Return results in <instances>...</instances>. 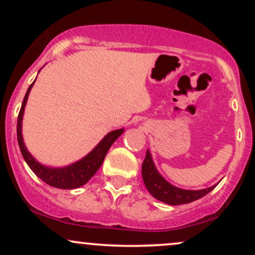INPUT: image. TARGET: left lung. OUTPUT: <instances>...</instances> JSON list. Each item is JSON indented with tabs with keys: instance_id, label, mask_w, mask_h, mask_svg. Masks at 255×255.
I'll list each match as a JSON object with an SVG mask.
<instances>
[{
	"instance_id": "8db88e82",
	"label": "left lung",
	"mask_w": 255,
	"mask_h": 255,
	"mask_svg": "<svg viewBox=\"0 0 255 255\" xmlns=\"http://www.w3.org/2000/svg\"><path fill=\"white\" fill-rule=\"evenodd\" d=\"M141 175L146 188L150 192L152 197L168 205H182L192 203V201L203 198L204 195L211 192L217 186V184H215V186L209 187V188L198 189V191L182 189L172 186L157 170L153 159H152L151 152L148 150L146 151V157L144 163H142Z\"/></svg>"
}]
</instances>
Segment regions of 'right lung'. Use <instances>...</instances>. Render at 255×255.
I'll return each instance as SVG.
<instances>
[{
    "label": "right lung",
    "instance_id": "obj_1",
    "mask_svg": "<svg viewBox=\"0 0 255 255\" xmlns=\"http://www.w3.org/2000/svg\"><path fill=\"white\" fill-rule=\"evenodd\" d=\"M34 81L30 85L27 92H26L24 101H22L21 109H20L19 116H17V126H16V134H17V142H19L20 151H21L22 157L25 162L30 166L31 170L37 175L40 180L48 183L49 186L56 187L61 189H74L84 186L90 181V178L97 172V170L103 164V160L107 152L109 151L111 145L115 142V140L124 133L125 129H115L111 130L105 135L103 139L99 141V144L93 148L90 153L78 162L72 163L67 166H61V168H52V166H46L39 163L26 148L22 137V118H24L25 107L27 103L28 95H30L32 86Z\"/></svg>",
    "mask_w": 255,
    "mask_h": 255
}]
</instances>
